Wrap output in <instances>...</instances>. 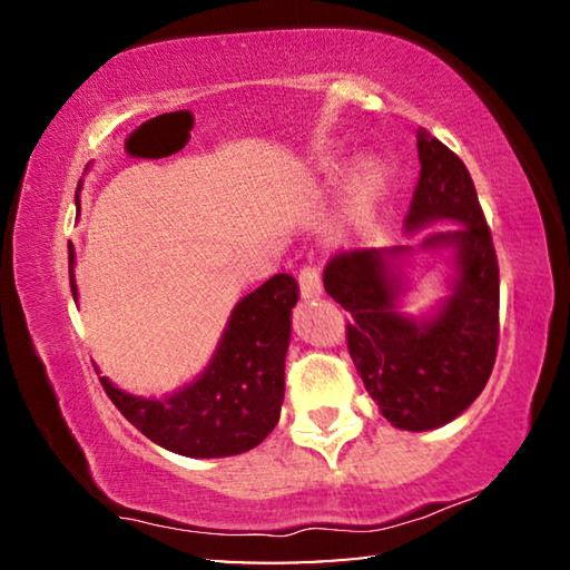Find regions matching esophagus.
I'll list each match as a JSON object with an SVG mask.
<instances>
[{
    "instance_id": "1",
    "label": "esophagus",
    "mask_w": 570,
    "mask_h": 570,
    "mask_svg": "<svg viewBox=\"0 0 570 570\" xmlns=\"http://www.w3.org/2000/svg\"><path fill=\"white\" fill-rule=\"evenodd\" d=\"M298 292H302V298L322 296V276L316 268L312 266L302 268V274H298Z\"/></svg>"
}]
</instances>
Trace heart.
<instances>
[{"mask_svg":"<svg viewBox=\"0 0 570 570\" xmlns=\"http://www.w3.org/2000/svg\"><path fill=\"white\" fill-rule=\"evenodd\" d=\"M344 168V153L340 148H326L312 160V176L330 180L340 176ZM392 166L380 156H364L354 163L344 178V190L336 210V230L342 236H360L372 226L374 214L390 190Z\"/></svg>","mask_w":570,"mask_h":570,"instance_id":"b5f03b06","label":"heart"}]
</instances>
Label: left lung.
Segmentation results:
<instances>
[{"instance_id": "left-lung-1", "label": "left lung", "mask_w": 570, "mask_h": 570, "mask_svg": "<svg viewBox=\"0 0 570 570\" xmlns=\"http://www.w3.org/2000/svg\"><path fill=\"white\" fill-rule=\"evenodd\" d=\"M420 180L404 234L435 224L417 246H384L334 256L324 288L344 312L352 362L364 390L394 428L424 432L460 417L493 372L500 278L493 238L472 178L455 153L417 130ZM417 255L446 266L449 296L420 315L403 312L406 268Z\"/></svg>"}]
</instances>
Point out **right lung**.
<instances>
[{
  "instance_id": "obj_1",
  "label": "right lung",
  "mask_w": 570,
  "mask_h": 570,
  "mask_svg": "<svg viewBox=\"0 0 570 570\" xmlns=\"http://www.w3.org/2000/svg\"><path fill=\"white\" fill-rule=\"evenodd\" d=\"M80 208V196H75ZM70 286L77 304L75 246ZM296 282L276 274L230 308L220 340L204 372L176 392L153 397L120 390L100 377L105 392L125 420L142 435L183 458L240 455L276 428L284 404V364L292 340Z\"/></svg>"
}]
</instances>
